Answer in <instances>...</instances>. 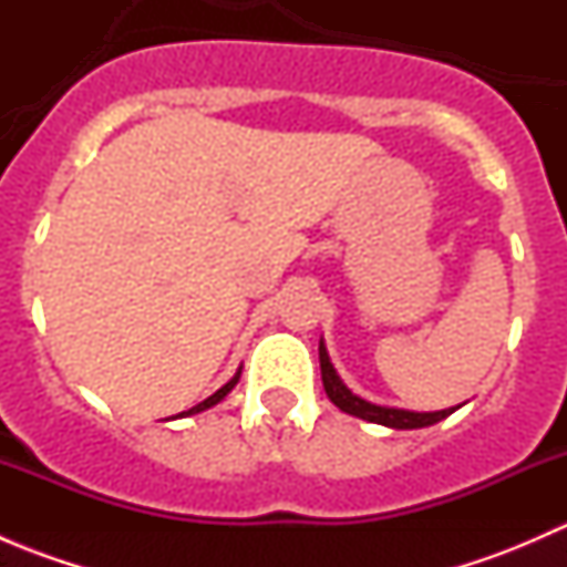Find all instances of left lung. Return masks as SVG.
<instances>
[{
	"instance_id": "8db88e82",
	"label": "left lung",
	"mask_w": 567,
	"mask_h": 567,
	"mask_svg": "<svg viewBox=\"0 0 567 567\" xmlns=\"http://www.w3.org/2000/svg\"><path fill=\"white\" fill-rule=\"evenodd\" d=\"M318 357H320V379H323V390L329 394V400L337 405V409L346 411V414L351 416H359V420L375 422V425H384V427H394V431H416V427L436 425V422L447 420L453 411L461 409V405H453V409H442V411H405V409H392V405L370 403V400L359 398V394H353L346 384H342L334 364H331L329 351H326L323 346V337H320Z\"/></svg>"
}]
</instances>
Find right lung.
Masks as SVG:
<instances>
[{
	"label": "right lung",
	"mask_w": 567,
	"mask_h": 567,
	"mask_svg": "<svg viewBox=\"0 0 567 567\" xmlns=\"http://www.w3.org/2000/svg\"><path fill=\"white\" fill-rule=\"evenodd\" d=\"M238 379H241V368H238V373H236V375H233V379H230V381H227V384H225V386H221V390H216L214 394H210V398H205V400H203V403L192 405V409H188V411H181V414H177V416H192V414H199V411H205V409H210V405L221 403V400H225V398H227V394H230V392H233V386H236V384H238ZM177 416H173V420H177Z\"/></svg>",
	"instance_id": "right-lung-1"
}]
</instances>
